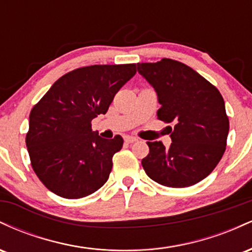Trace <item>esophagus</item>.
<instances>
[{
  "label": "esophagus",
  "mask_w": 252,
  "mask_h": 252,
  "mask_svg": "<svg viewBox=\"0 0 252 252\" xmlns=\"http://www.w3.org/2000/svg\"><path fill=\"white\" fill-rule=\"evenodd\" d=\"M124 141H126V143H134L137 141V138L132 137V136H126V137H124Z\"/></svg>",
  "instance_id": "obj_1"
}]
</instances>
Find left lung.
<instances>
[{
  "label": "left lung",
  "mask_w": 252,
  "mask_h": 252,
  "mask_svg": "<svg viewBox=\"0 0 252 252\" xmlns=\"http://www.w3.org/2000/svg\"><path fill=\"white\" fill-rule=\"evenodd\" d=\"M137 71L158 94V118L173 123L169 148L147 142L142 160L152 180L167 187H189L216 168L226 148L228 117L220 92L189 66L173 59L137 63Z\"/></svg>",
  "instance_id": "1"
}]
</instances>
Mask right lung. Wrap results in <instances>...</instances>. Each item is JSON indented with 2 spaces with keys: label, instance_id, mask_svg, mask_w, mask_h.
<instances>
[{
  "label": "right lung",
  "instance_id": "1",
  "mask_svg": "<svg viewBox=\"0 0 252 252\" xmlns=\"http://www.w3.org/2000/svg\"><path fill=\"white\" fill-rule=\"evenodd\" d=\"M136 73L135 63L92 65L63 74L32 109L26 146L40 181L66 199L92 194L108 181L112 156L123 138L92 131L118 90Z\"/></svg>",
  "mask_w": 252,
  "mask_h": 252
}]
</instances>
